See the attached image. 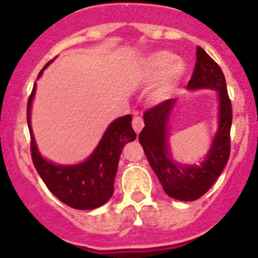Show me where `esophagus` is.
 <instances>
[{"instance_id": "obj_1", "label": "esophagus", "mask_w": 258, "mask_h": 258, "mask_svg": "<svg viewBox=\"0 0 258 258\" xmlns=\"http://www.w3.org/2000/svg\"><path fill=\"white\" fill-rule=\"evenodd\" d=\"M132 125H133L134 132L138 134L141 131H142V127H143V125H145V124H143V120H142V117H141V116H134Z\"/></svg>"}]
</instances>
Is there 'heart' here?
I'll return each mask as SVG.
<instances>
[{"label":"heart","instance_id":"heart-1","mask_svg":"<svg viewBox=\"0 0 258 258\" xmlns=\"http://www.w3.org/2000/svg\"><path fill=\"white\" fill-rule=\"evenodd\" d=\"M186 67L183 61L175 60V55L169 51L154 52L146 63V72L150 79L160 77L157 84L155 95L157 98H166L173 92L181 77L183 76Z\"/></svg>","mask_w":258,"mask_h":258}]
</instances>
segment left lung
<instances>
[{
    "instance_id": "obj_1",
    "label": "left lung",
    "mask_w": 258,
    "mask_h": 258,
    "mask_svg": "<svg viewBox=\"0 0 258 258\" xmlns=\"http://www.w3.org/2000/svg\"><path fill=\"white\" fill-rule=\"evenodd\" d=\"M207 88L217 90L220 97V126L206 160L200 165H178L169 156L166 124L175 106V99H166L147 109L143 115L145 127L138 137L140 143L164 191L173 199L192 202L202 198L222 173L231 150L232 108L227 94L226 80L220 66L204 49L198 46L197 63L187 89Z\"/></svg>"
}]
</instances>
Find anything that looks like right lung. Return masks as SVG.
Here are the masks:
<instances>
[{
	"mask_svg": "<svg viewBox=\"0 0 258 258\" xmlns=\"http://www.w3.org/2000/svg\"><path fill=\"white\" fill-rule=\"evenodd\" d=\"M46 63L44 67L51 63ZM42 74L41 71L38 76ZM36 85L27 103V122L31 134V155L36 170L45 184L60 202L75 209H94L103 206L113 194L118 159L127 142L136 140L132 116L118 117L107 127L103 138L88 160L77 165H55L42 159L36 147L31 129V104Z\"/></svg>",
	"mask_w": 258,
	"mask_h": 258,
	"instance_id": "obj_1",
	"label": "right lung"
}]
</instances>
